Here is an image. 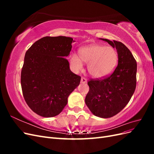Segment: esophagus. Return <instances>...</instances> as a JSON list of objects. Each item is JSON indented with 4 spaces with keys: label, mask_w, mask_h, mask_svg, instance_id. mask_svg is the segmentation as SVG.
Segmentation results:
<instances>
[{
    "label": "esophagus",
    "mask_w": 154,
    "mask_h": 154,
    "mask_svg": "<svg viewBox=\"0 0 154 154\" xmlns=\"http://www.w3.org/2000/svg\"><path fill=\"white\" fill-rule=\"evenodd\" d=\"M87 79L85 78L82 77V78H81V82L82 83H87Z\"/></svg>",
    "instance_id": "34e87169"
}]
</instances>
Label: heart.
<instances>
[{"mask_svg": "<svg viewBox=\"0 0 154 154\" xmlns=\"http://www.w3.org/2000/svg\"><path fill=\"white\" fill-rule=\"evenodd\" d=\"M78 57L72 54L70 58L72 68L79 71L82 68V62L87 63V71L95 78L103 77L113 71L118 62L117 51L112 47L94 44L81 48Z\"/></svg>", "mask_w": 154, "mask_h": 154, "instance_id": "obj_1", "label": "heart"}]
</instances>
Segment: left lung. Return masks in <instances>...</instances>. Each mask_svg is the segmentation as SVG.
Returning <instances> with one entry per match:
<instances>
[{
    "label": "left lung",
    "instance_id": "left-lung-1",
    "mask_svg": "<svg viewBox=\"0 0 154 154\" xmlns=\"http://www.w3.org/2000/svg\"><path fill=\"white\" fill-rule=\"evenodd\" d=\"M102 40L117 49L118 64L109 75L88 81L89 91L85 101L93 114L109 118L122 110L131 99L136 87L137 63L122 42Z\"/></svg>",
    "mask_w": 154,
    "mask_h": 154
}]
</instances>
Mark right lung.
I'll return each instance as SVG.
<instances>
[{"mask_svg":"<svg viewBox=\"0 0 154 154\" xmlns=\"http://www.w3.org/2000/svg\"><path fill=\"white\" fill-rule=\"evenodd\" d=\"M73 39L45 36L26 51L21 71L24 100L35 113L45 118L58 115L69 94L80 84L81 76L69 69L67 57Z\"/></svg>","mask_w":154,"mask_h":154,"instance_id":"1","label":"right lung"}]
</instances>
